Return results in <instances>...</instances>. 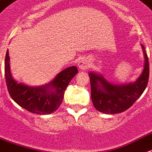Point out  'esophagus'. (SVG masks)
Segmentation results:
<instances>
[{
    "instance_id": "34e87169",
    "label": "esophagus",
    "mask_w": 152,
    "mask_h": 152,
    "mask_svg": "<svg viewBox=\"0 0 152 152\" xmlns=\"http://www.w3.org/2000/svg\"><path fill=\"white\" fill-rule=\"evenodd\" d=\"M78 67L81 70H85V69H87L88 67H89V63H88L87 59H83L81 60H80L79 63H78Z\"/></svg>"
}]
</instances>
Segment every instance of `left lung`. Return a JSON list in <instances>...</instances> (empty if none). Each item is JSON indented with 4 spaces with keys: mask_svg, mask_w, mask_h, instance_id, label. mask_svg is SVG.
I'll list each match as a JSON object with an SVG mask.
<instances>
[{
    "mask_svg": "<svg viewBox=\"0 0 152 152\" xmlns=\"http://www.w3.org/2000/svg\"><path fill=\"white\" fill-rule=\"evenodd\" d=\"M145 57L142 73L134 83L126 85H112L104 77L89 73L92 102L100 112L104 113H118L128 110L142 95L149 79V62L144 46L142 45Z\"/></svg>",
    "mask_w": 152,
    "mask_h": 152,
    "instance_id": "1",
    "label": "left lung"
}]
</instances>
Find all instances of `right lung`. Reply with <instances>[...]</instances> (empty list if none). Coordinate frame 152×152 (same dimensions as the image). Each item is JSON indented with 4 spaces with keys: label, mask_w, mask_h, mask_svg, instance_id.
<instances>
[{
    "label": "right lung",
    "mask_w": 152,
    "mask_h": 152,
    "mask_svg": "<svg viewBox=\"0 0 152 152\" xmlns=\"http://www.w3.org/2000/svg\"><path fill=\"white\" fill-rule=\"evenodd\" d=\"M78 72L76 66L67 67L59 72L48 85L29 87L13 79L10 68L9 50L4 59V75L8 91L17 104L29 112L39 114H49L55 112L61 104L67 85Z\"/></svg>",
    "instance_id": "right-lung-1"
}]
</instances>
